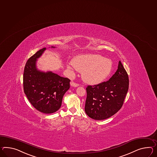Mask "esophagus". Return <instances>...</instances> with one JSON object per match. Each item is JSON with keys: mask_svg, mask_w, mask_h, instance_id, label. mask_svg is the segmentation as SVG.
Listing matches in <instances>:
<instances>
[{"mask_svg": "<svg viewBox=\"0 0 157 157\" xmlns=\"http://www.w3.org/2000/svg\"><path fill=\"white\" fill-rule=\"evenodd\" d=\"M70 85H71V86L74 87H77L79 86V84L74 83V82H70Z\"/></svg>", "mask_w": 157, "mask_h": 157, "instance_id": "34e87169", "label": "esophagus"}]
</instances>
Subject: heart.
<instances>
[{
	"mask_svg": "<svg viewBox=\"0 0 157 157\" xmlns=\"http://www.w3.org/2000/svg\"><path fill=\"white\" fill-rule=\"evenodd\" d=\"M72 65L77 71L82 73V78L84 82L92 85L103 82L112 69V63L110 59L94 54L77 56L74 58ZM67 67L74 70L71 66L68 65Z\"/></svg>",
	"mask_w": 157,
	"mask_h": 157,
	"instance_id": "obj_1",
	"label": "heart"
}]
</instances>
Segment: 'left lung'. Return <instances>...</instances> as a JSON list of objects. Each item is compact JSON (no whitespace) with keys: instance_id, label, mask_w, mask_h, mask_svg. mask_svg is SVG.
<instances>
[{"instance_id":"left-lung-1","label":"left lung","mask_w":157,"mask_h":157,"mask_svg":"<svg viewBox=\"0 0 157 157\" xmlns=\"http://www.w3.org/2000/svg\"><path fill=\"white\" fill-rule=\"evenodd\" d=\"M128 88V75L120 61L116 72L109 80L86 88V114L96 120L112 116L122 107Z\"/></svg>"}]
</instances>
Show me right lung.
I'll use <instances>...</instances> for the list:
<instances>
[{
	"mask_svg": "<svg viewBox=\"0 0 157 157\" xmlns=\"http://www.w3.org/2000/svg\"><path fill=\"white\" fill-rule=\"evenodd\" d=\"M46 49L44 48L39 50L27 61L24 71L23 86L31 104L38 111L49 114L60 108L63 95L70 88V80L51 71L45 72L37 69V59Z\"/></svg>",
	"mask_w": 157,
	"mask_h": 157,
	"instance_id": "add662e5",
	"label": "right lung"
}]
</instances>
